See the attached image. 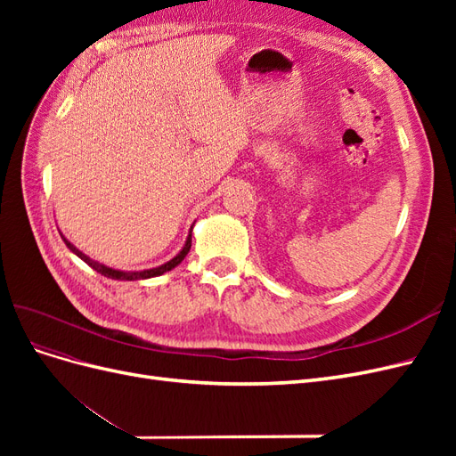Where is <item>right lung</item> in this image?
<instances>
[{"instance_id": "obj_1", "label": "right lung", "mask_w": 456, "mask_h": 456, "mask_svg": "<svg viewBox=\"0 0 456 456\" xmlns=\"http://www.w3.org/2000/svg\"><path fill=\"white\" fill-rule=\"evenodd\" d=\"M61 236H62V233H61ZM62 240H64V243L68 245V249H70L72 253H76V255H77L81 260H84V262H87V265H89L93 270H96V272H99V273L106 275V278H112V280H121V281H134V280H148V278H156V275H161V273L169 272V270H173L175 266L181 265V262L184 260V256L188 255L190 247H191V230H190V236H188V240H186V243H184V247H183V251L178 253L175 258H171L169 262H165V265H161V266H158V268H151V270H142V272H121V270L108 268V266L101 265V262L91 260L87 255H84V253H81L79 249H76V247H74L70 241H68L64 236H62Z\"/></svg>"}]
</instances>
